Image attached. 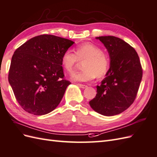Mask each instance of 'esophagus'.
Instances as JSON below:
<instances>
[{
	"label": "esophagus",
	"mask_w": 157,
	"mask_h": 157,
	"mask_svg": "<svg viewBox=\"0 0 157 157\" xmlns=\"http://www.w3.org/2000/svg\"><path fill=\"white\" fill-rule=\"evenodd\" d=\"M80 87L82 88V89H86V88L87 87V85H82V84H78V85Z\"/></svg>",
	"instance_id": "esophagus-1"
}]
</instances>
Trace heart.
Returning a JSON list of instances; mask_svg holds the SVG:
<instances>
[{
	"label": "heart",
	"instance_id": "obj_1",
	"mask_svg": "<svg viewBox=\"0 0 157 157\" xmlns=\"http://www.w3.org/2000/svg\"><path fill=\"white\" fill-rule=\"evenodd\" d=\"M76 53L71 50L64 51L61 63L67 72H71L77 65L78 61H85L83 71L75 72L71 76L74 81L88 82L95 78L102 77L107 72L110 67V59L99 46L93 43H83L76 48Z\"/></svg>",
	"mask_w": 157,
	"mask_h": 157
}]
</instances>
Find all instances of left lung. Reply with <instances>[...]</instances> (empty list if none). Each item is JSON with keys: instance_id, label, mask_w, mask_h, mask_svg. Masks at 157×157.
Returning a JSON list of instances; mask_svg holds the SVG:
<instances>
[{"instance_id": "left-lung-1", "label": "left lung", "mask_w": 157, "mask_h": 157, "mask_svg": "<svg viewBox=\"0 0 157 157\" xmlns=\"http://www.w3.org/2000/svg\"><path fill=\"white\" fill-rule=\"evenodd\" d=\"M107 50L110 68L97 86V95L89 102L94 111L104 116H114L127 110L136 98L142 80L139 57L131 45L113 36L96 37Z\"/></svg>"}]
</instances>
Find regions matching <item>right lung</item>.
I'll return each instance as SVG.
<instances>
[{
	"label": "right lung",
	"instance_id": "obj_1",
	"mask_svg": "<svg viewBox=\"0 0 157 157\" xmlns=\"http://www.w3.org/2000/svg\"><path fill=\"white\" fill-rule=\"evenodd\" d=\"M75 43L43 34L18 47L11 59L9 82L25 111L44 115L59 105L71 82L63 79L61 58Z\"/></svg>",
	"mask_w": 157,
	"mask_h": 157
}]
</instances>
